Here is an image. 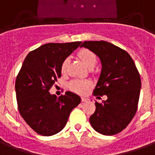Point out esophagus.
<instances>
[{"label":"esophagus","mask_w":155,"mask_h":155,"mask_svg":"<svg viewBox=\"0 0 155 155\" xmlns=\"http://www.w3.org/2000/svg\"><path fill=\"white\" fill-rule=\"evenodd\" d=\"M89 101L88 98H86V97H82V102H85V101Z\"/></svg>","instance_id":"obj_1"}]
</instances>
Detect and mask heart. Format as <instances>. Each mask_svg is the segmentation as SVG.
Returning a JSON list of instances; mask_svg holds the SVG:
<instances>
[{"label": "heart", "mask_w": 155, "mask_h": 155, "mask_svg": "<svg viewBox=\"0 0 155 155\" xmlns=\"http://www.w3.org/2000/svg\"><path fill=\"white\" fill-rule=\"evenodd\" d=\"M78 56L81 58V60L87 65V67H88L89 68H94L95 65L97 63V54H95L93 51L88 49V48L80 49L78 53ZM68 65H69V58H66L61 64L60 69L61 73L63 74L67 73L68 68ZM91 82L88 81V80L76 79V80H73V81L70 82L69 88L74 92H77V93H79V94H84L91 87Z\"/></svg>", "instance_id": "heart-1"}]
</instances>
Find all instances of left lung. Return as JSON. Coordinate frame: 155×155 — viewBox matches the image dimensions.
Wrapping results in <instances>:
<instances>
[{
	"label": "left lung",
	"instance_id": "left-lung-1",
	"mask_svg": "<svg viewBox=\"0 0 155 155\" xmlns=\"http://www.w3.org/2000/svg\"><path fill=\"white\" fill-rule=\"evenodd\" d=\"M81 47L100 58L102 68L93 95L97 98L107 97L101 103L95 102L96 110L90 116V123L101 135L118 134L137 111L141 87L137 68L127 52L109 42L85 41Z\"/></svg>",
	"mask_w": 155,
	"mask_h": 155
}]
</instances>
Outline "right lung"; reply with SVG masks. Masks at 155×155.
<instances>
[{"instance_id":"obj_1","label":"right lung","mask_w":155,"mask_h":155,"mask_svg":"<svg viewBox=\"0 0 155 155\" xmlns=\"http://www.w3.org/2000/svg\"><path fill=\"white\" fill-rule=\"evenodd\" d=\"M82 42L49 43L30 52L15 80L18 110L25 121L39 135L61 131L71 111L81 102L75 93L57 97L49 90L61 77V64Z\"/></svg>"}]
</instances>
